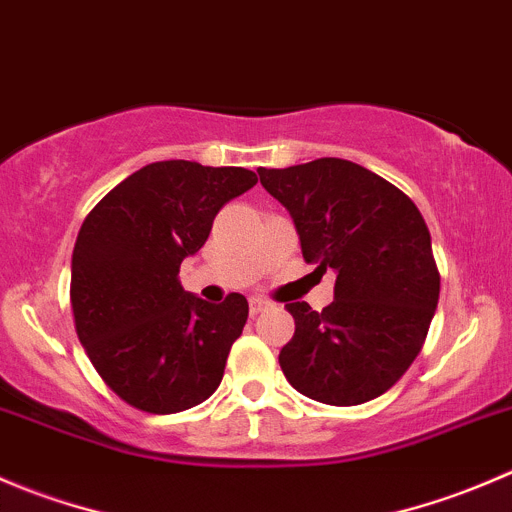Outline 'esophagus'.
<instances>
[{
	"mask_svg": "<svg viewBox=\"0 0 512 512\" xmlns=\"http://www.w3.org/2000/svg\"><path fill=\"white\" fill-rule=\"evenodd\" d=\"M270 307V302L262 300V297H250V312L252 315H260L262 310H267Z\"/></svg>",
	"mask_w": 512,
	"mask_h": 512,
	"instance_id": "obj_1",
	"label": "esophagus"
}]
</instances>
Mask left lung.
<instances>
[{
    "instance_id": "1",
    "label": "left lung",
    "mask_w": 512,
    "mask_h": 512,
    "mask_svg": "<svg viewBox=\"0 0 512 512\" xmlns=\"http://www.w3.org/2000/svg\"><path fill=\"white\" fill-rule=\"evenodd\" d=\"M290 212L302 257L335 272L322 312L287 302L295 335L280 367L297 393L325 405H360L390 390L423 347L440 297L428 225L405 192L355 162L320 157L257 170Z\"/></svg>"
}]
</instances>
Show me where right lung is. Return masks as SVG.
I'll return each mask as SVG.
<instances>
[{
	"mask_svg": "<svg viewBox=\"0 0 512 512\" xmlns=\"http://www.w3.org/2000/svg\"><path fill=\"white\" fill-rule=\"evenodd\" d=\"M257 185L245 167L152 162L82 222L72 252L79 342L112 393L170 415L210 398L247 322V300L212 305L180 285V265L210 237L222 205Z\"/></svg>",
	"mask_w": 512,
	"mask_h": 512,
	"instance_id": "add662e5",
	"label": "right lung"
}]
</instances>
